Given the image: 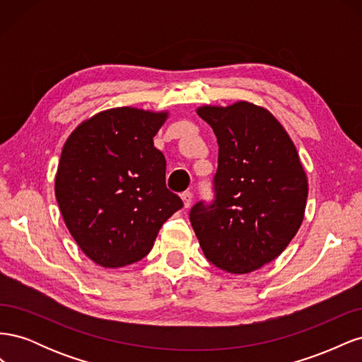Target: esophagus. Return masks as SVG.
<instances>
[{"instance_id":"34e87169","label":"esophagus","mask_w":362,"mask_h":362,"mask_svg":"<svg viewBox=\"0 0 362 362\" xmlns=\"http://www.w3.org/2000/svg\"><path fill=\"white\" fill-rule=\"evenodd\" d=\"M181 199L184 202V206L189 208L192 205V201H193V193L192 192H182L181 193Z\"/></svg>"}]
</instances>
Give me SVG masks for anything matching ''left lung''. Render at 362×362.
<instances>
[{
  "label": "left lung",
  "instance_id": "1",
  "mask_svg": "<svg viewBox=\"0 0 362 362\" xmlns=\"http://www.w3.org/2000/svg\"><path fill=\"white\" fill-rule=\"evenodd\" d=\"M218 146L213 199L190 222L206 259L229 273L254 272L288 246L303 221L308 181L278 120L246 101L201 107Z\"/></svg>",
  "mask_w": 362,
  "mask_h": 362
}]
</instances>
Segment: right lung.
Instances as JSON below:
<instances>
[{"instance_id": "right-lung-1", "label": "right lung", "mask_w": 362, "mask_h": 362, "mask_svg": "<svg viewBox=\"0 0 362 362\" xmlns=\"http://www.w3.org/2000/svg\"><path fill=\"white\" fill-rule=\"evenodd\" d=\"M168 113L120 107L86 120L63 146L56 198L69 233L103 267L145 258L163 223L182 208L166 187L154 136Z\"/></svg>"}]
</instances>
